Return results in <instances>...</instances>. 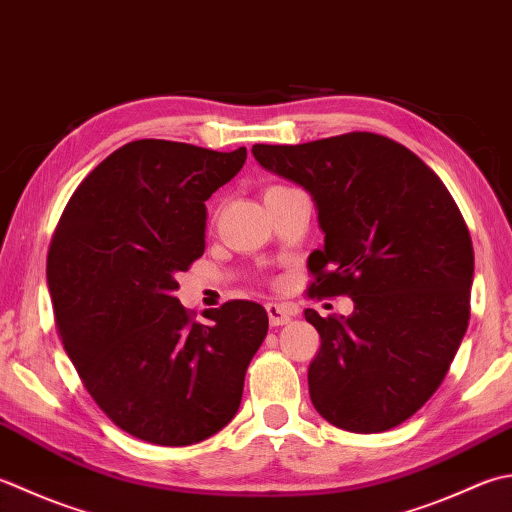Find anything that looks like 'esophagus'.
Returning a JSON list of instances; mask_svg holds the SVG:
<instances>
[{"label":"esophagus","mask_w":512,"mask_h":512,"mask_svg":"<svg viewBox=\"0 0 512 512\" xmlns=\"http://www.w3.org/2000/svg\"><path fill=\"white\" fill-rule=\"evenodd\" d=\"M266 310H268L270 324L273 326H284L290 322V319H293V310L284 304H268Z\"/></svg>","instance_id":"esophagus-1"}]
</instances>
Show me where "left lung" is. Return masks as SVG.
Here are the masks:
<instances>
[{"label": "left lung", "mask_w": 512, "mask_h": 512, "mask_svg": "<svg viewBox=\"0 0 512 512\" xmlns=\"http://www.w3.org/2000/svg\"><path fill=\"white\" fill-rule=\"evenodd\" d=\"M253 157L313 197L324 248L308 257L310 295L355 304L348 317L304 313L322 337L310 402L350 433L399 426L444 382L466 335L475 255L462 213L422 159L375 133L255 144Z\"/></svg>", "instance_id": "1"}]
</instances>
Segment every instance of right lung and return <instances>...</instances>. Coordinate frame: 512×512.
I'll return each mask as SVG.
<instances>
[{
	"label": "right lung",
	"instance_id": "right-lung-1",
	"mask_svg": "<svg viewBox=\"0 0 512 512\" xmlns=\"http://www.w3.org/2000/svg\"><path fill=\"white\" fill-rule=\"evenodd\" d=\"M246 162L166 139L108 155L70 197L48 253L62 344L97 406L157 446L204 442L237 415L250 359L268 333L255 302L179 304L175 275L206 248V202Z\"/></svg>",
	"mask_w": 512,
	"mask_h": 512
}]
</instances>
